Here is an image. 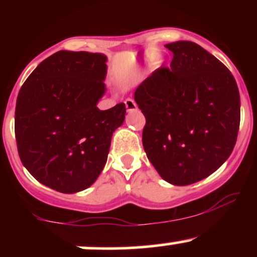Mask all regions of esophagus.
<instances>
[{
  "label": "esophagus",
  "mask_w": 257,
  "mask_h": 257,
  "mask_svg": "<svg viewBox=\"0 0 257 257\" xmlns=\"http://www.w3.org/2000/svg\"><path fill=\"white\" fill-rule=\"evenodd\" d=\"M124 104H125V108H126V111H134V110H137L138 108V105H137V102L134 101V100L133 99H126L125 101H124Z\"/></svg>",
  "instance_id": "1"
}]
</instances>
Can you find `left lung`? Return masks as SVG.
I'll return each mask as SVG.
<instances>
[{
    "label": "left lung",
    "instance_id": "8db88e82",
    "mask_svg": "<svg viewBox=\"0 0 257 257\" xmlns=\"http://www.w3.org/2000/svg\"><path fill=\"white\" fill-rule=\"evenodd\" d=\"M173 52L135 90L146 118L143 145L166 181L176 186L206 178L229 157L240 123L239 90L219 59L191 41L166 44Z\"/></svg>",
    "mask_w": 257,
    "mask_h": 257
}]
</instances>
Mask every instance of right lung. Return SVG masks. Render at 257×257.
<instances>
[{
    "label": "right lung",
    "instance_id": "right-lung-1",
    "mask_svg": "<svg viewBox=\"0 0 257 257\" xmlns=\"http://www.w3.org/2000/svg\"><path fill=\"white\" fill-rule=\"evenodd\" d=\"M106 55L60 51L44 59L18 94L16 131L22 163L37 181L61 193L98 179L125 105L96 107L105 93Z\"/></svg>",
    "mask_w": 257,
    "mask_h": 257
}]
</instances>
